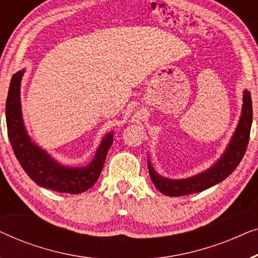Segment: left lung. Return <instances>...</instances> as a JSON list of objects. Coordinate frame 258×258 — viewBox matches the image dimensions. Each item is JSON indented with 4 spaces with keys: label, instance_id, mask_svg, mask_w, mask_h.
Segmentation results:
<instances>
[{
    "label": "left lung",
    "instance_id": "8db88e82",
    "mask_svg": "<svg viewBox=\"0 0 258 258\" xmlns=\"http://www.w3.org/2000/svg\"><path fill=\"white\" fill-rule=\"evenodd\" d=\"M252 123V103L251 95L249 90L243 91V104L241 117L236 126L234 135L230 142L225 148L224 153L215 163L200 174L190 176L186 178H168L157 174L148 156V169L154 185L158 191L167 196H184L190 194L201 192L218 184L231 174L237 168L239 162L244 156L246 147H248L250 129Z\"/></svg>",
    "mask_w": 258,
    "mask_h": 258
}]
</instances>
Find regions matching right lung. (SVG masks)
I'll list each match as a JSON object with an SVG mask.
<instances>
[{"instance_id": "right-lung-1", "label": "right lung", "mask_w": 258, "mask_h": 258, "mask_svg": "<svg viewBox=\"0 0 258 258\" xmlns=\"http://www.w3.org/2000/svg\"><path fill=\"white\" fill-rule=\"evenodd\" d=\"M26 69L14 74L6 102L8 137L14 153L27 175L42 188L67 194H81L91 188L100 177L114 133H108L101 141L95 156L84 167H68L56 161L28 134L21 108V82Z\"/></svg>"}]
</instances>
